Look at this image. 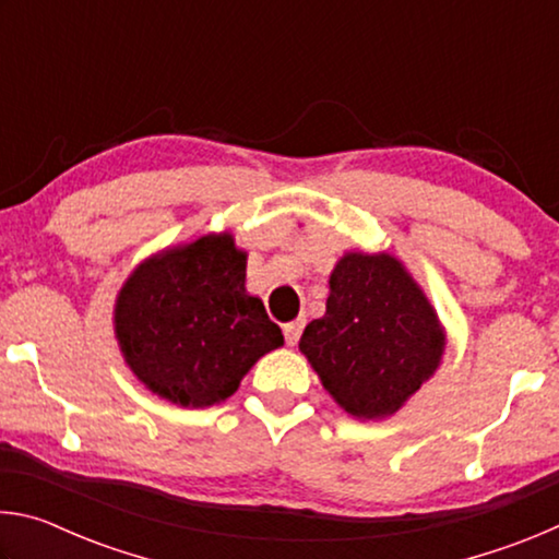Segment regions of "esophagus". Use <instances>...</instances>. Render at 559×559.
<instances>
[{
  "mask_svg": "<svg viewBox=\"0 0 559 559\" xmlns=\"http://www.w3.org/2000/svg\"><path fill=\"white\" fill-rule=\"evenodd\" d=\"M300 333H302V320H293V323L283 325V335H286L288 345H296L300 340Z\"/></svg>",
  "mask_w": 559,
  "mask_h": 559,
  "instance_id": "esophagus-1",
  "label": "esophagus"
}]
</instances>
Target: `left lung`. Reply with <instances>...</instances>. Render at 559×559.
<instances>
[{"label":"left lung","instance_id":"left-lung-1","mask_svg":"<svg viewBox=\"0 0 559 559\" xmlns=\"http://www.w3.org/2000/svg\"><path fill=\"white\" fill-rule=\"evenodd\" d=\"M328 283L325 316L302 330L300 353L340 409L392 416L439 370L447 330L392 253L347 251Z\"/></svg>","mask_w":559,"mask_h":559}]
</instances>
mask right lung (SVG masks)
<instances>
[{
    "mask_svg": "<svg viewBox=\"0 0 559 559\" xmlns=\"http://www.w3.org/2000/svg\"><path fill=\"white\" fill-rule=\"evenodd\" d=\"M112 328L145 390L185 409L226 402L243 374L283 345L261 298L246 290V251L229 231L138 263L118 290Z\"/></svg>",
    "mask_w": 559,
    "mask_h": 559,
    "instance_id": "right-lung-1",
    "label": "right lung"
}]
</instances>
